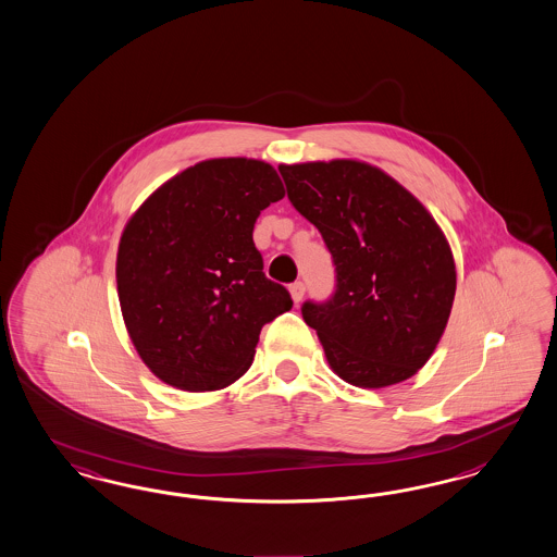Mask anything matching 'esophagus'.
Listing matches in <instances>:
<instances>
[{
	"label": "esophagus",
	"instance_id": "34e87169",
	"mask_svg": "<svg viewBox=\"0 0 557 557\" xmlns=\"http://www.w3.org/2000/svg\"><path fill=\"white\" fill-rule=\"evenodd\" d=\"M304 292H306V286H304V282H294L292 286H289V294H292V300L298 304L304 298Z\"/></svg>",
	"mask_w": 557,
	"mask_h": 557
}]
</instances>
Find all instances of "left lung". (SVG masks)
I'll return each mask as SVG.
<instances>
[{"label":"left lung","mask_w":557,"mask_h":557,"mask_svg":"<svg viewBox=\"0 0 557 557\" xmlns=\"http://www.w3.org/2000/svg\"><path fill=\"white\" fill-rule=\"evenodd\" d=\"M292 206L321 233L335 292L306 300L331 368L361 388L414 375L437 347L456 296L454 255L422 203L357 161L280 165Z\"/></svg>","instance_id":"8db88e82"}]
</instances>
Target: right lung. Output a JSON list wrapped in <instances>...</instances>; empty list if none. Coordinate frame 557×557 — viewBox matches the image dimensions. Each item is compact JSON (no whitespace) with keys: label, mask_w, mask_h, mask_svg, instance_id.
I'll list each match as a JSON object with an SVG mask.
<instances>
[{"label":"right lung","mask_w":557,"mask_h":557,"mask_svg":"<svg viewBox=\"0 0 557 557\" xmlns=\"http://www.w3.org/2000/svg\"><path fill=\"white\" fill-rule=\"evenodd\" d=\"M282 198L268 163L212 159L169 180L126 224L116 261L122 317L169 386L233 384L249 370L261 329L292 308L253 243L261 210Z\"/></svg>","instance_id":"add662e5"}]
</instances>
